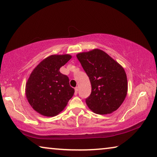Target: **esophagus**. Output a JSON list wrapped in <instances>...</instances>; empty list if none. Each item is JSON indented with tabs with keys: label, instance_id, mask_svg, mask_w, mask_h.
<instances>
[{
	"label": "esophagus",
	"instance_id": "1",
	"mask_svg": "<svg viewBox=\"0 0 157 157\" xmlns=\"http://www.w3.org/2000/svg\"><path fill=\"white\" fill-rule=\"evenodd\" d=\"M78 87H75V95L78 94Z\"/></svg>",
	"mask_w": 157,
	"mask_h": 157
}]
</instances>
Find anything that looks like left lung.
Returning a JSON list of instances; mask_svg holds the SVG:
<instances>
[{"instance_id":"8db88e82","label":"left lung","mask_w":157,"mask_h":157,"mask_svg":"<svg viewBox=\"0 0 157 157\" xmlns=\"http://www.w3.org/2000/svg\"><path fill=\"white\" fill-rule=\"evenodd\" d=\"M76 56L91 82V94L86 99L88 107L100 115L118 109L128 89L123 66L100 49L78 53Z\"/></svg>"}]
</instances>
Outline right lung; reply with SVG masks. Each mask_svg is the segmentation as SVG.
Wrapping results in <instances>:
<instances>
[{
    "label": "right lung",
    "mask_w": 157,
    "mask_h": 157,
    "mask_svg": "<svg viewBox=\"0 0 157 157\" xmlns=\"http://www.w3.org/2000/svg\"><path fill=\"white\" fill-rule=\"evenodd\" d=\"M71 57L68 54L50 55L41 61L29 77L26 98L33 109L41 115H58L73 97L75 90L69 84L68 76L59 71Z\"/></svg>",
    "instance_id": "1"
}]
</instances>
